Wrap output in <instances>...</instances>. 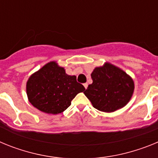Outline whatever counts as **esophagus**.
Listing matches in <instances>:
<instances>
[{
    "instance_id": "esophagus-1",
    "label": "esophagus",
    "mask_w": 158,
    "mask_h": 158,
    "mask_svg": "<svg viewBox=\"0 0 158 158\" xmlns=\"http://www.w3.org/2000/svg\"><path fill=\"white\" fill-rule=\"evenodd\" d=\"M83 85H84V87L85 88V89H87V88H88V83H85Z\"/></svg>"
}]
</instances>
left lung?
Here are the masks:
<instances>
[{
  "label": "left lung",
  "mask_w": 158,
  "mask_h": 158,
  "mask_svg": "<svg viewBox=\"0 0 158 158\" xmlns=\"http://www.w3.org/2000/svg\"><path fill=\"white\" fill-rule=\"evenodd\" d=\"M93 83L84 92L96 109L112 112L131 100L135 85L122 69L109 63L96 67L91 74Z\"/></svg>",
  "instance_id": "1"
}]
</instances>
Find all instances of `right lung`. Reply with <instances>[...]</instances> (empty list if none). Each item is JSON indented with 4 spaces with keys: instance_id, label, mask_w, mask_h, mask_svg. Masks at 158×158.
Here are the masks:
<instances>
[{
    "instance_id": "right-lung-1",
    "label": "right lung",
    "mask_w": 158,
    "mask_h": 158,
    "mask_svg": "<svg viewBox=\"0 0 158 158\" xmlns=\"http://www.w3.org/2000/svg\"><path fill=\"white\" fill-rule=\"evenodd\" d=\"M85 90L76 77L67 75L64 68L54 62L44 65L27 82L31 104L43 112L54 115L65 111L77 94Z\"/></svg>"
}]
</instances>
